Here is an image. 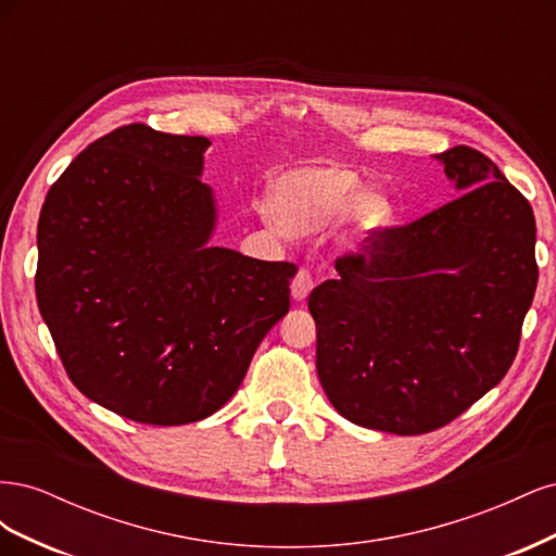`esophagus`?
I'll return each instance as SVG.
<instances>
[{
  "label": "esophagus",
  "mask_w": 556,
  "mask_h": 556,
  "mask_svg": "<svg viewBox=\"0 0 556 556\" xmlns=\"http://www.w3.org/2000/svg\"><path fill=\"white\" fill-rule=\"evenodd\" d=\"M311 290H313V278H311L306 268H301V271L292 280V299L294 301H306Z\"/></svg>",
  "instance_id": "1"
}]
</instances>
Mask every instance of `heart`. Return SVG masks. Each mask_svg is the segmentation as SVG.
Here are the masks:
<instances>
[{
    "label": "heart",
    "mask_w": 556,
    "mask_h": 556,
    "mask_svg": "<svg viewBox=\"0 0 556 556\" xmlns=\"http://www.w3.org/2000/svg\"><path fill=\"white\" fill-rule=\"evenodd\" d=\"M264 213L288 233L325 229L341 215L350 237L371 241L394 225L396 208L382 190H362L359 178L336 164H299L271 178Z\"/></svg>",
    "instance_id": "b5f03b06"
}]
</instances>
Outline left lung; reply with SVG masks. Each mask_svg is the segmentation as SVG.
<instances>
[{
  "instance_id": "1",
  "label": "left lung",
  "mask_w": 556,
  "mask_h": 556,
  "mask_svg": "<svg viewBox=\"0 0 556 556\" xmlns=\"http://www.w3.org/2000/svg\"><path fill=\"white\" fill-rule=\"evenodd\" d=\"M433 160L462 194L336 257L341 278L308 296L331 406L399 435L445 427L503 380L538 282L529 201L473 148Z\"/></svg>"
}]
</instances>
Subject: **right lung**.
I'll use <instances>...</instances> for the list:
<instances>
[{
  "instance_id": "1",
  "label": "right lung",
  "mask_w": 556,
  "mask_h": 556,
  "mask_svg": "<svg viewBox=\"0 0 556 556\" xmlns=\"http://www.w3.org/2000/svg\"><path fill=\"white\" fill-rule=\"evenodd\" d=\"M206 137L127 125L50 188L37 301L78 392L141 425L199 422L237 394L290 311L296 266L211 245Z\"/></svg>"
}]
</instances>
